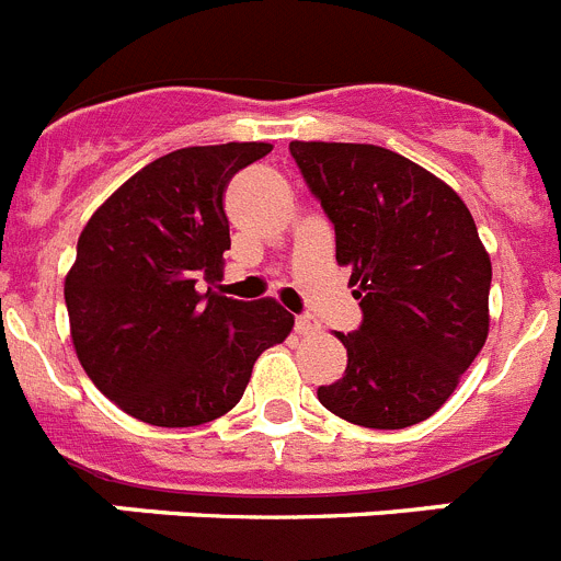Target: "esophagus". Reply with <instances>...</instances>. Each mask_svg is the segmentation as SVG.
<instances>
[{"mask_svg":"<svg viewBox=\"0 0 561 561\" xmlns=\"http://www.w3.org/2000/svg\"><path fill=\"white\" fill-rule=\"evenodd\" d=\"M320 329V323H317L314 317H309V314H300L295 320V331L297 334H304V336H309V334H314V331Z\"/></svg>","mask_w":561,"mask_h":561,"instance_id":"1","label":"esophagus"}]
</instances>
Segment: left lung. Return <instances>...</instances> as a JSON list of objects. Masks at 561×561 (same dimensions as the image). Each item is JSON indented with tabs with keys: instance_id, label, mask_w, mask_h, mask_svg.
I'll return each mask as SVG.
<instances>
[{
	"instance_id": "8db88e82",
	"label": "left lung",
	"mask_w": 561,
	"mask_h": 561,
	"mask_svg": "<svg viewBox=\"0 0 561 561\" xmlns=\"http://www.w3.org/2000/svg\"><path fill=\"white\" fill-rule=\"evenodd\" d=\"M336 232L362 325L336 340L348 368L317 390L325 410L404 430L455 393L489 336L492 261L472 213L427 168L365 142H289Z\"/></svg>"
}]
</instances>
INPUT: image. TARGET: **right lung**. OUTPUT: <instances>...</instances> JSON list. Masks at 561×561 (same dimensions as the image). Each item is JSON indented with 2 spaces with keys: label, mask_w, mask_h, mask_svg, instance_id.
Masks as SVG:
<instances>
[{
  "label": "right lung",
  "mask_w": 561,
  "mask_h": 561,
  "mask_svg": "<svg viewBox=\"0 0 561 561\" xmlns=\"http://www.w3.org/2000/svg\"><path fill=\"white\" fill-rule=\"evenodd\" d=\"M270 142H225L148 162L92 213L64 280L69 334L95 388L153 427H196L236 408L295 317L213 291L225 275L232 173ZM202 283H210L207 293Z\"/></svg>",
  "instance_id": "1"
}]
</instances>
